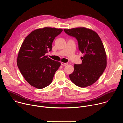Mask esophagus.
Instances as JSON below:
<instances>
[{"label": "esophagus", "mask_w": 123, "mask_h": 123, "mask_svg": "<svg viewBox=\"0 0 123 123\" xmlns=\"http://www.w3.org/2000/svg\"><path fill=\"white\" fill-rule=\"evenodd\" d=\"M61 65L65 66L67 65L68 64V63H63V62H62V63H61Z\"/></svg>", "instance_id": "obj_1"}]
</instances>
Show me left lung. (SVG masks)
<instances>
[{"mask_svg":"<svg viewBox=\"0 0 123 123\" xmlns=\"http://www.w3.org/2000/svg\"><path fill=\"white\" fill-rule=\"evenodd\" d=\"M64 31L77 39L79 50L84 54L81 58L82 63L74 65L69 78L79 87L90 86L97 81L107 67V55L101 39L96 32L84 27Z\"/></svg>","mask_w":123,"mask_h":123,"instance_id":"obj_1","label":"left lung"}]
</instances>
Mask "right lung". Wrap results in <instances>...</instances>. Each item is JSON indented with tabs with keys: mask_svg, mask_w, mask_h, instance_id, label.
<instances>
[{
	"mask_svg": "<svg viewBox=\"0 0 123 123\" xmlns=\"http://www.w3.org/2000/svg\"><path fill=\"white\" fill-rule=\"evenodd\" d=\"M63 30L45 27L35 30L25 38L17 57V65L26 81L37 89L49 85L61 64L48 57L55 38Z\"/></svg>",
	"mask_w": 123,
	"mask_h": 123,
	"instance_id": "obj_1",
	"label": "right lung"
}]
</instances>
